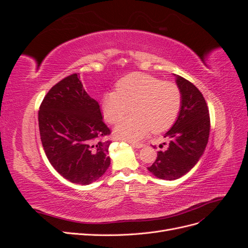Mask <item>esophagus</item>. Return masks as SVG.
Segmentation results:
<instances>
[{"mask_svg": "<svg viewBox=\"0 0 248 248\" xmlns=\"http://www.w3.org/2000/svg\"><path fill=\"white\" fill-rule=\"evenodd\" d=\"M131 146L133 147V148H137V149H140L142 146H144V145H142L141 144V142H131Z\"/></svg>", "mask_w": 248, "mask_h": 248, "instance_id": "1", "label": "esophagus"}]
</instances>
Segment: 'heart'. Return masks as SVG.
<instances>
[{"label": "heart", "mask_w": 248, "mask_h": 248, "mask_svg": "<svg viewBox=\"0 0 248 248\" xmlns=\"http://www.w3.org/2000/svg\"><path fill=\"white\" fill-rule=\"evenodd\" d=\"M181 106V93L171 81L145 73H130L116 84V92L106 93L101 100L104 119L117 123L131 110L133 115L122 120L114 129L118 139L138 140L150 130L162 132L175 122Z\"/></svg>", "instance_id": "obj_1"}]
</instances>
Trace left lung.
<instances>
[{
  "instance_id": "left-lung-1",
  "label": "left lung",
  "mask_w": 248,
  "mask_h": 248,
  "mask_svg": "<svg viewBox=\"0 0 248 248\" xmlns=\"http://www.w3.org/2000/svg\"><path fill=\"white\" fill-rule=\"evenodd\" d=\"M174 76L181 93L178 118L163 136L169 140L167 150L157 152L155 162L148 168L156 178L169 181L183 177L194 168L205 152L210 132L209 110L204 96L190 81Z\"/></svg>"
}]
</instances>
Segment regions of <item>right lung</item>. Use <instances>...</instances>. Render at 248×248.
I'll list each match as a JSON object with an SVG mask.
<instances>
[{
	"label": "right lung",
	"mask_w": 248,
	"mask_h": 248,
	"mask_svg": "<svg viewBox=\"0 0 248 248\" xmlns=\"http://www.w3.org/2000/svg\"><path fill=\"white\" fill-rule=\"evenodd\" d=\"M41 142L55 170L71 183L89 185L110 164L99 104L85 91L74 73L52 87L40 106Z\"/></svg>",
	"instance_id": "add662e5"
}]
</instances>
